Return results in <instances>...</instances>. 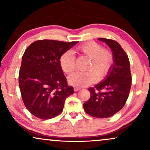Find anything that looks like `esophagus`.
<instances>
[{
	"instance_id": "34e87169",
	"label": "esophagus",
	"mask_w": 150,
	"mask_h": 150,
	"mask_svg": "<svg viewBox=\"0 0 150 150\" xmlns=\"http://www.w3.org/2000/svg\"><path fill=\"white\" fill-rule=\"evenodd\" d=\"M81 88H80V87H74V91H75V92H77V91H79L80 90Z\"/></svg>"
}]
</instances>
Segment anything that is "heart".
<instances>
[{"mask_svg":"<svg viewBox=\"0 0 150 150\" xmlns=\"http://www.w3.org/2000/svg\"><path fill=\"white\" fill-rule=\"evenodd\" d=\"M77 52L89 58L87 64L88 70L76 72L68 77L70 84L75 87H84L103 78L111 70L113 63V55L108 49H103L99 43L87 42L77 47ZM59 65L62 70L70 74L75 69V58L71 51H65L59 58Z\"/></svg>","mask_w":150,"mask_h":150,"instance_id":"1","label":"heart"}]
</instances>
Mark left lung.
<instances>
[{"label":"left lung","instance_id":"8db88e82","mask_svg":"<svg viewBox=\"0 0 150 150\" xmlns=\"http://www.w3.org/2000/svg\"><path fill=\"white\" fill-rule=\"evenodd\" d=\"M113 51L114 65L108 76L94 87H89L90 97L84 103L85 112L95 118H108L121 110L129 96L132 84L130 61L121 46L115 40L99 38Z\"/></svg>","mask_w":150,"mask_h":150}]
</instances>
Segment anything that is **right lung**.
<instances>
[{
    "mask_svg": "<svg viewBox=\"0 0 150 150\" xmlns=\"http://www.w3.org/2000/svg\"><path fill=\"white\" fill-rule=\"evenodd\" d=\"M78 42L42 39L25 50L19 87L25 107L37 118L50 119L63 111L65 99L74 93L59 65V58Z\"/></svg>",
    "mask_w": 150,
    "mask_h": 150,
    "instance_id": "right-lung-1",
    "label": "right lung"
}]
</instances>
